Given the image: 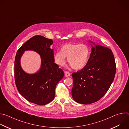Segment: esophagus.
I'll list each match as a JSON object with an SVG mask.
<instances>
[{
    "label": "esophagus",
    "mask_w": 129,
    "mask_h": 129,
    "mask_svg": "<svg viewBox=\"0 0 129 129\" xmlns=\"http://www.w3.org/2000/svg\"><path fill=\"white\" fill-rule=\"evenodd\" d=\"M64 73H65V77H70V73H69V72H68V71H65Z\"/></svg>",
    "instance_id": "1"
}]
</instances>
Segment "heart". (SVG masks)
I'll use <instances>...</instances> for the list:
<instances>
[{
	"label": "heart",
	"instance_id": "obj_1",
	"mask_svg": "<svg viewBox=\"0 0 129 129\" xmlns=\"http://www.w3.org/2000/svg\"><path fill=\"white\" fill-rule=\"evenodd\" d=\"M90 53L89 47L85 44H66L61 48V51L54 54V60L57 64L63 66L66 57L70 66L75 69L83 68L88 62Z\"/></svg>",
	"mask_w": 129,
	"mask_h": 129
}]
</instances>
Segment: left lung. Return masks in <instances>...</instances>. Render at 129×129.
<instances>
[{"label": "left lung", "mask_w": 129, "mask_h": 129, "mask_svg": "<svg viewBox=\"0 0 129 129\" xmlns=\"http://www.w3.org/2000/svg\"><path fill=\"white\" fill-rule=\"evenodd\" d=\"M92 46L90 58L85 66L72 74L73 99L82 104L99 101L111 86L116 73V64L112 50L108 47Z\"/></svg>", "instance_id": "1"}]
</instances>
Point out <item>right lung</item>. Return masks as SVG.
I'll list each match as a JSON object with an SVG mask.
<instances>
[{
  "instance_id": "right-lung-1",
  "label": "right lung",
  "mask_w": 129,
  "mask_h": 129,
  "mask_svg": "<svg viewBox=\"0 0 129 129\" xmlns=\"http://www.w3.org/2000/svg\"><path fill=\"white\" fill-rule=\"evenodd\" d=\"M51 39L42 36H35L25 42L18 50L15 60V80L20 94L28 102L44 105L54 98L58 83L64 77V72L55 63L53 50L50 48ZM26 50H33L42 58L41 68L34 74H28L22 69L20 59Z\"/></svg>"
}]
</instances>
